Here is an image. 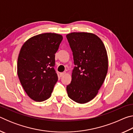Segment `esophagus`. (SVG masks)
I'll list each match as a JSON object with an SVG mask.
<instances>
[{"label": "esophagus", "mask_w": 133, "mask_h": 133, "mask_svg": "<svg viewBox=\"0 0 133 133\" xmlns=\"http://www.w3.org/2000/svg\"><path fill=\"white\" fill-rule=\"evenodd\" d=\"M66 75V72H63V73H60V77H63V76Z\"/></svg>", "instance_id": "1"}]
</instances>
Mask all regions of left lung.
<instances>
[{
	"mask_svg": "<svg viewBox=\"0 0 133 133\" xmlns=\"http://www.w3.org/2000/svg\"><path fill=\"white\" fill-rule=\"evenodd\" d=\"M66 37L75 65L66 87L67 94L75 102L84 104L95 97L104 83L108 70L107 51L102 40L93 33L73 32Z\"/></svg>",
	"mask_w": 133,
	"mask_h": 133,
	"instance_id": "8db88e82",
	"label": "left lung"
}]
</instances>
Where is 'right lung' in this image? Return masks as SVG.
<instances>
[{
	"label": "right lung",
	"instance_id": "1",
	"mask_svg": "<svg viewBox=\"0 0 133 133\" xmlns=\"http://www.w3.org/2000/svg\"><path fill=\"white\" fill-rule=\"evenodd\" d=\"M62 35L46 33L24 43L17 59V75L29 97L43 102L50 97L58 76L54 67Z\"/></svg>",
	"mask_w": 133,
	"mask_h": 133
}]
</instances>
